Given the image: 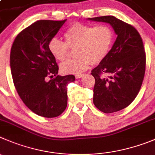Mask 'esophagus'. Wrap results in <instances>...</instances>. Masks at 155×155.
Masks as SVG:
<instances>
[{"mask_svg":"<svg viewBox=\"0 0 155 155\" xmlns=\"http://www.w3.org/2000/svg\"><path fill=\"white\" fill-rule=\"evenodd\" d=\"M84 74H76L75 75V78H82L83 77Z\"/></svg>","mask_w":155,"mask_h":155,"instance_id":"esophagus-1","label":"esophagus"}]
</instances>
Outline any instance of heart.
Wrapping results in <instances>:
<instances>
[{"mask_svg":"<svg viewBox=\"0 0 155 155\" xmlns=\"http://www.w3.org/2000/svg\"><path fill=\"white\" fill-rule=\"evenodd\" d=\"M65 42L57 38L48 42V48L54 59L63 61L68 54L69 48H76L78 58L66 61L61 65V71L66 74H80L90 64L101 63L108 54L114 37L111 28L106 25L74 23L64 34Z\"/></svg>","mask_w":155,"mask_h":155,"instance_id":"heart-1","label":"heart"}]
</instances>
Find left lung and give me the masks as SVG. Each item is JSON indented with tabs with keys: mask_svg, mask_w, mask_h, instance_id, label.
Wrapping results in <instances>:
<instances>
[{
	"mask_svg": "<svg viewBox=\"0 0 155 155\" xmlns=\"http://www.w3.org/2000/svg\"><path fill=\"white\" fill-rule=\"evenodd\" d=\"M87 20L109 23L117 35L107 57L91 74L95 78V107L105 113L119 111L135 100L142 84L146 62L142 39L133 26L113 16Z\"/></svg>",
	"mask_w": 155,
	"mask_h": 155,
	"instance_id": "obj_1",
	"label": "left lung"
}]
</instances>
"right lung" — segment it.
Returning a JSON list of instances; mask_svg holds the SVG:
<instances>
[{
  "label": "right lung",
  "instance_id": "add662e5",
  "mask_svg": "<svg viewBox=\"0 0 155 155\" xmlns=\"http://www.w3.org/2000/svg\"><path fill=\"white\" fill-rule=\"evenodd\" d=\"M66 20H38L22 30L11 47L10 70L16 90L25 105L42 117H56L64 111L67 85L75 80L74 75L58 74V66L48 48ZM48 77L53 79L48 81Z\"/></svg>",
  "mask_w": 155,
  "mask_h": 155
}]
</instances>
